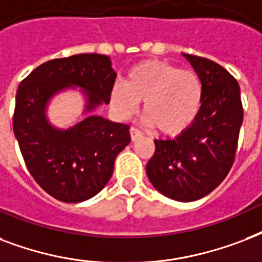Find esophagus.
<instances>
[{"label": "esophagus", "instance_id": "obj_1", "mask_svg": "<svg viewBox=\"0 0 262 262\" xmlns=\"http://www.w3.org/2000/svg\"><path fill=\"white\" fill-rule=\"evenodd\" d=\"M129 134H131V139H133V141H135L137 138L141 137L142 131L141 129H138L137 127H131V128H129Z\"/></svg>", "mask_w": 262, "mask_h": 262}]
</instances>
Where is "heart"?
Returning <instances> with one entry per match:
<instances>
[{
  "instance_id": "1",
  "label": "heart",
  "mask_w": 262,
  "mask_h": 262,
  "mask_svg": "<svg viewBox=\"0 0 262 262\" xmlns=\"http://www.w3.org/2000/svg\"><path fill=\"white\" fill-rule=\"evenodd\" d=\"M143 101L146 121L167 135L183 133L198 116L202 83L192 71L179 70L165 61H145L129 71L127 83L112 87V108L121 119L137 112Z\"/></svg>"
}]
</instances>
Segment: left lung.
<instances>
[{
  "label": "left lung",
  "instance_id": "obj_1",
  "mask_svg": "<svg viewBox=\"0 0 262 262\" xmlns=\"http://www.w3.org/2000/svg\"><path fill=\"white\" fill-rule=\"evenodd\" d=\"M202 83V102L192 124L173 139H154L146 172L168 198L196 201L213 191L235 161L243 121L236 79L217 62L184 53Z\"/></svg>",
  "mask_w": 262,
  "mask_h": 262
}]
</instances>
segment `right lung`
<instances>
[{
	"mask_svg": "<svg viewBox=\"0 0 262 262\" xmlns=\"http://www.w3.org/2000/svg\"><path fill=\"white\" fill-rule=\"evenodd\" d=\"M116 74L105 54H75L40 64L17 89L13 133L27 169L49 195L76 204L98 194L117 154L131 142L129 125L89 116L66 131L45 119L48 99L70 84L87 90V111L111 102Z\"/></svg>",
	"mask_w": 262,
	"mask_h": 262,
	"instance_id": "add662e5",
	"label": "right lung"
}]
</instances>
